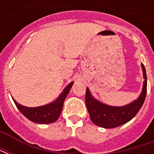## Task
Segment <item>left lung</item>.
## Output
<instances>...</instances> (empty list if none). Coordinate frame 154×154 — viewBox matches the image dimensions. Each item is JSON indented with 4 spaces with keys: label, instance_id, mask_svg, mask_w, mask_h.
<instances>
[{
    "label": "left lung",
    "instance_id": "8db88e82",
    "mask_svg": "<svg viewBox=\"0 0 154 154\" xmlns=\"http://www.w3.org/2000/svg\"><path fill=\"white\" fill-rule=\"evenodd\" d=\"M141 66L144 79L142 92L137 100L127 106L118 107L110 106L102 104L93 98L91 95L89 89L87 88L85 101L91 119L95 125L106 129L116 128L129 122L137 115L144 102L147 94V75L145 67L143 63H141Z\"/></svg>",
    "mask_w": 154,
    "mask_h": 154
}]
</instances>
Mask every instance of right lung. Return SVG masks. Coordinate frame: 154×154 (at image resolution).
I'll return each mask as SVG.
<instances>
[{
	"mask_svg": "<svg viewBox=\"0 0 154 154\" xmlns=\"http://www.w3.org/2000/svg\"><path fill=\"white\" fill-rule=\"evenodd\" d=\"M72 84L73 82H71L55 101L46 106L34 108L25 107L17 103L15 100H13L19 110L29 120L38 124H50L55 122L58 119L63 109L65 98L67 97L71 87H72Z\"/></svg>",
	"mask_w": 154,
	"mask_h": 154,
	"instance_id": "add662e5",
	"label": "right lung"
}]
</instances>
